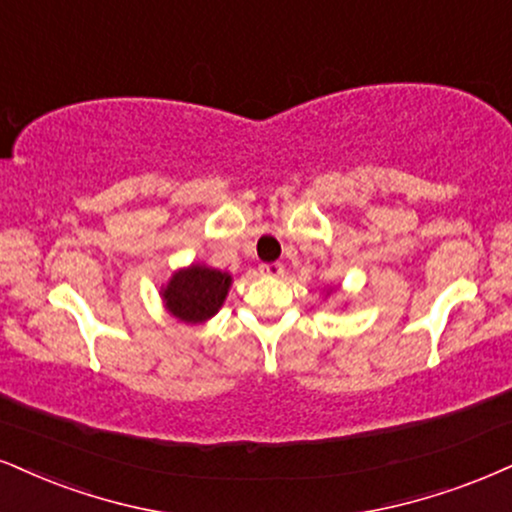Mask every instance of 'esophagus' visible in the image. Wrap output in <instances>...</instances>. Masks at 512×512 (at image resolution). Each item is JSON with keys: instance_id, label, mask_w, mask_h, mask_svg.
Masks as SVG:
<instances>
[{"instance_id": "1", "label": "esophagus", "mask_w": 512, "mask_h": 512, "mask_svg": "<svg viewBox=\"0 0 512 512\" xmlns=\"http://www.w3.org/2000/svg\"><path fill=\"white\" fill-rule=\"evenodd\" d=\"M258 270H261V275L280 277L282 273H285V266H282V263H263V266Z\"/></svg>"}]
</instances>
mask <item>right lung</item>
Segmentation results:
<instances>
[{
  "mask_svg": "<svg viewBox=\"0 0 512 512\" xmlns=\"http://www.w3.org/2000/svg\"><path fill=\"white\" fill-rule=\"evenodd\" d=\"M230 285V273L192 263L189 268L173 273L161 296L170 315H175L182 323L199 325L220 311Z\"/></svg>",
  "mask_w": 512,
  "mask_h": 512,
  "instance_id": "obj_1",
  "label": "right lung"
}]
</instances>
